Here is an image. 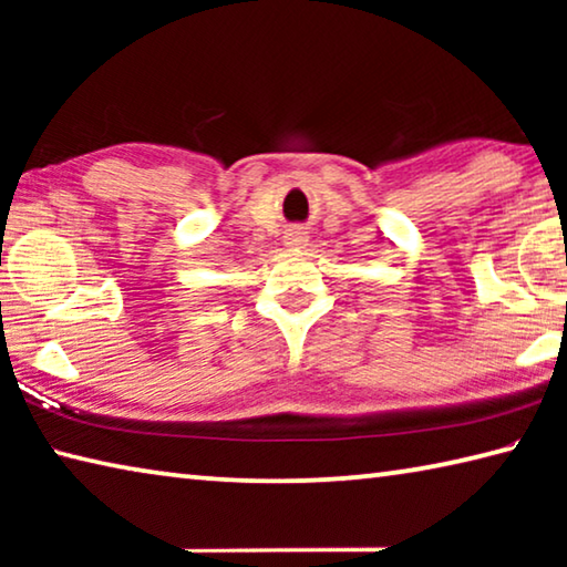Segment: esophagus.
<instances>
[{"label": "esophagus", "mask_w": 567, "mask_h": 567, "mask_svg": "<svg viewBox=\"0 0 567 567\" xmlns=\"http://www.w3.org/2000/svg\"><path fill=\"white\" fill-rule=\"evenodd\" d=\"M305 243H307V237H305V233H300V229H295V233H287V237H285L287 247H302Z\"/></svg>", "instance_id": "esophagus-1"}]
</instances>
